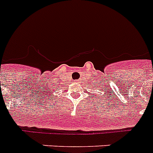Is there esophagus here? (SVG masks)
Here are the masks:
<instances>
[{
  "mask_svg": "<svg viewBox=\"0 0 153 153\" xmlns=\"http://www.w3.org/2000/svg\"><path fill=\"white\" fill-rule=\"evenodd\" d=\"M78 82H80V80H78Z\"/></svg>",
  "mask_w": 153,
  "mask_h": 153,
  "instance_id": "esophagus-1",
  "label": "esophagus"
}]
</instances>
